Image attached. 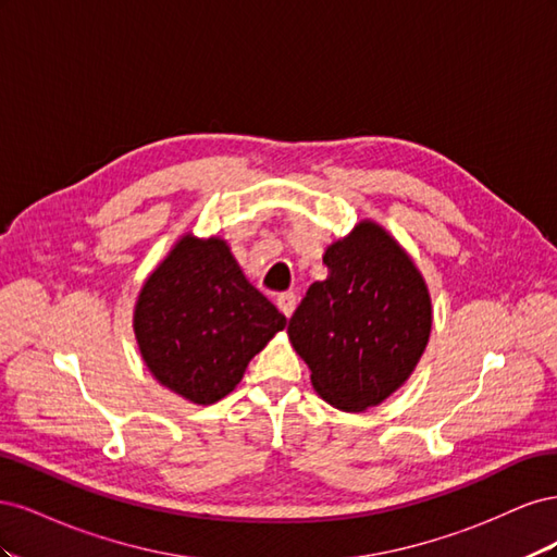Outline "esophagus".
Here are the masks:
<instances>
[{"mask_svg": "<svg viewBox=\"0 0 557 557\" xmlns=\"http://www.w3.org/2000/svg\"><path fill=\"white\" fill-rule=\"evenodd\" d=\"M295 305H297V297H295V293H281V295L276 297V307H278V311H281L285 318H290V315H293Z\"/></svg>", "mask_w": 557, "mask_h": 557, "instance_id": "34e87169", "label": "esophagus"}]
</instances>
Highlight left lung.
<instances>
[{"mask_svg": "<svg viewBox=\"0 0 557 557\" xmlns=\"http://www.w3.org/2000/svg\"><path fill=\"white\" fill-rule=\"evenodd\" d=\"M288 336L334 409L367 411L409 381L432 332V299L413 258L383 225L360 221L325 248Z\"/></svg>", "mask_w": 557, "mask_h": 557, "instance_id": "left-lung-1", "label": "left lung"}]
</instances>
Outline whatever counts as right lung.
Wrapping results in <instances>:
<instances>
[{"mask_svg":"<svg viewBox=\"0 0 557 557\" xmlns=\"http://www.w3.org/2000/svg\"><path fill=\"white\" fill-rule=\"evenodd\" d=\"M288 320L252 285L225 239L185 232L150 272L134 305L141 360L166 391L213 404Z\"/></svg>","mask_w":557,"mask_h":557,"instance_id":"1","label":"right lung"}]
</instances>
